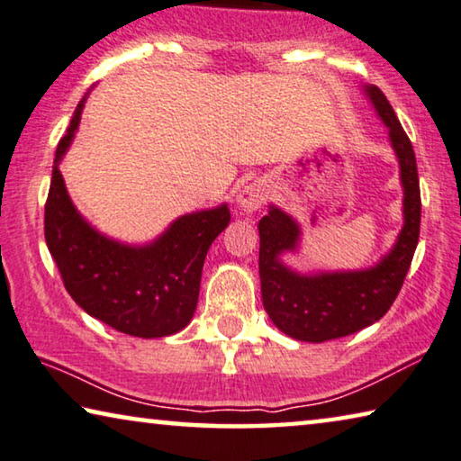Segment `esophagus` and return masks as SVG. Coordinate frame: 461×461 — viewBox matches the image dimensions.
Wrapping results in <instances>:
<instances>
[{"label": "esophagus", "instance_id": "obj_1", "mask_svg": "<svg viewBox=\"0 0 461 461\" xmlns=\"http://www.w3.org/2000/svg\"><path fill=\"white\" fill-rule=\"evenodd\" d=\"M267 184L263 179H253L249 181L247 185H243V190L237 195V208L240 212L251 214L255 210H259L263 203L267 200Z\"/></svg>", "mask_w": 461, "mask_h": 461}]
</instances>
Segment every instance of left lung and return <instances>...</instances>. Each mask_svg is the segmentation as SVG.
<instances>
[{
    "label": "left lung",
    "mask_w": 461,
    "mask_h": 461,
    "mask_svg": "<svg viewBox=\"0 0 461 461\" xmlns=\"http://www.w3.org/2000/svg\"><path fill=\"white\" fill-rule=\"evenodd\" d=\"M361 92L388 128L390 147L398 159L402 229L374 266L300 271L284 261L285 255L300 253V222L269 203L267 214L258 224L261 298L271 322L296 341H330L378 322L401 292L419 243L420 192L412 145L386 95L375 86H361Z\"/></svg>",
    "instance_id": "1"
}]
</instances>
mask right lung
<instances>
[{
    "label": "right lung",
    "mask_w": 461,
    "mask_h": 461,
    "mask_svg": "<svg viewBox=\"0 0 461 461\" xmlns=\"http://www.w3.org/2000/svg\"><path fill=\"white\" fill-rule=\"evenodd\" d=\"M89 92L55 153L44 206L47 247L67 292L89 316L131 337L176 335L192 321L203 259L230 222L229 203L177 216L149 243H124L97 230L75 208L59 169L79 131Z\"/></svg>",
    "instance_id": "add662e5"
}]
</instances>
